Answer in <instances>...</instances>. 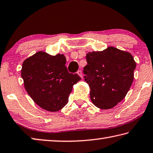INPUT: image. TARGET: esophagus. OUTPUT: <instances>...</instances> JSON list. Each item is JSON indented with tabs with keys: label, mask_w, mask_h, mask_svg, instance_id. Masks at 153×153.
Here are the masks:
<instances>
[{
	"label": "esophagus",
	"mask_w": 153,
	"mask_h": 153,
	"mask_svg": "<svg viewBox=\"0 0 153 153\" xmlns=\"http://www.w3.org/2000/svg\"><path fill=\"white\" fill-rule=\"evenodd\" d=\"M77 74L79 75V76L81 77H83V75H82V71H81V70H79V71H77Z\"/></svg>",
	"instance_id": "obj_1"
}]
</instances>
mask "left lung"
<instances>
[{
	"label": "left lung",
	"mask_w": 153,
	"mask_h": 153,
	"mask_svg": "<svg viewBox=\"0 0 153 153\" xmlns=\"http://www.w3.org/2000/svg\"><path fill=\"white\" fill-rule=\"evenodd\" d=\"M84 68V79L90 88V98L100 109H110L126 96L134 79L136 62L128 52L109 47L89 52Z\"/></svg>",
	"instance_id": "left-lung-1"
}]
</instances>
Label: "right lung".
I'll return each instance as SVG.
<instances>
[{"label": "right lung", "instance_id": "obj_1", "mask_svg": "<svg viewBox=\"0 0 153 153\" xmlns=\"http://www.w3.org/2000/svg\"><path fill=\"white\" fill-rule=\"evenodd\" d=\"M63 54L51 55L39 51L24 61L21 77L30 98L39 106L57 112L67 104L73 85L81 79L69 73Z\"/></svg>", "mask_w": 153, "mask_h": 153}]
</instances>
